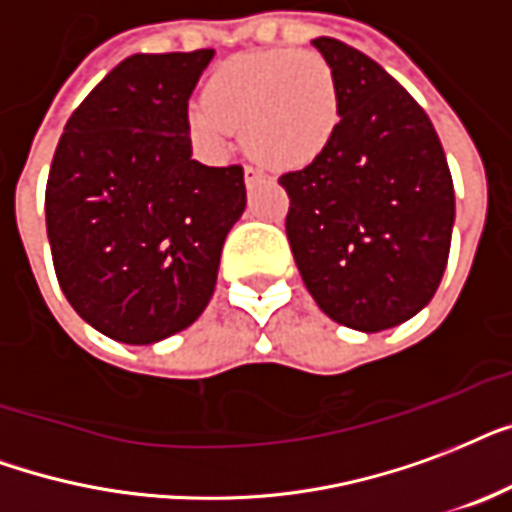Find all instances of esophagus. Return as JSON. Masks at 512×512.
I'll return each instance as SVG.
<instances>
[{
	"mask_svg": "<svg viewBox=\"0 0 512 512\" xmlns=\"http://www.w3.org/2000/svg\"><path fill=\"white\" fill-rule=\"evenodd\" d=\"M261 178H264V173H261L259 168H253V165H245V184H248V186L259 184Z\"/></svg>",
	"mask_w": 512,
	"mask_h": 512,
	"instance_id": "esophagus-1",
	"label": "esophagus"
}]
</instances>
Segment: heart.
Returning a JSON list of instances; mask_svg holds the SVG:
<instances>
[{
  "label": "heart",
  "mask_w": 512,
  "mask_h": 512,
  "mask_svg": "<svg viewBox=\"0 0 512 512\" xmlns=\"http://www.w3.org/2000/svg\"><path fill=\"white\" fill-rule=\"evenodd\" d=\"M189 106V130L205 149L224 152L243 130L248 152L277 168L318 157L339 125V90L328 61L312 50H264L229 58Z\"/></svg>",
  "instance_id": "heart-1"
}]
</instances>
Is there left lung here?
<instances>
[{
	"label": "left lung",
	"mask_w": 512,
	"mask_h": 512,
	"mask_svg": "<svg viewBox=\"0 0 512 512\" xmlns=\"http://www.w3.org/2000/svg\"><path fill=\"white\" fill-rule=\"evenodd\" d=\"M339 90V125L307 165L280 176L285 232L301 280L328 318L384 331L414 318L441 285L454 184L425 109L339 39H312Z\"/></svg>",
	"instance_id": "left-lung-1"
}]
</instances>
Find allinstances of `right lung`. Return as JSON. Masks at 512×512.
I'll use <instances>...</instances> for the list:
<instances>
[{
    "label": "right lung",
    "instance_id": "right-lung-1",
    "mask_svg": "<svg viewBox=\"0 0 512 512\" xmlns=\"http://www.w3.org/2000/svg\"><path fill=\"white\" fill-rule=\"evenodd\" d=\"M211 58L130 55L74 109L55 149V275L79 318L117 342H162L200 318L245 211L240 165L192 160L189 95Z\"/></svg>",
    "mask_w": 512,
    "mask_h": 512
}]
</instances>
